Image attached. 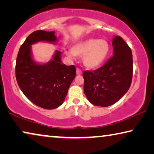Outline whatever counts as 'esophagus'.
<instances>
[{"instance_id":"34e87169","label":"esophagus","mask_w":154,"mask_h":154,"mask_svg":"<svg viewBox=\"0 0 154 154\" xmlns=\"http://www.w3.org/2000/svg\"><path fill=\"white\" fill-rule=\"evenodd\" d=\"M76 74H77L78 75H80V74H82V71H81V69H80L79 68H77V69H76Z\"/></svg>"}]
</instances>
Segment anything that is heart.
I'll return each mask as SVG.
<instances>
[{
  "mask_svg": "<svg viewBox=\"0 0 154 154\" xmlns=\"http://www.w3.org/2000/svg\"><path fill=\"white\" fill-rule=\"evenodd\" d=\"M110 52V45L104 39L89 38L79 42L72 47V51H65L69 58L82 57L85 67L95 69L102 65L106 59Z\"/></svg>",
  "mask_w": 154,
  "mask_h": 154,
  "instance_id": "heart-1",
  "label": "heart"
}]
</instances>
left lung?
<instances>
[{"instance_id": "obj_1", "label": "left lung", "mask_w": 154, "mask_h": 154, "mask_svg": "<svg viewBox=\"0 0 154 154\" xmlns=\"http://www.w3.org/2000/svg\"><path fill=\"white\" fill-rule=\"evenodd\" d=\"M112 44L113 57L99 69L83 72L85 94L97 106L114 104L126 94L132 82V50L119 36L114 37Z\"/></svg>"}]
</instances>
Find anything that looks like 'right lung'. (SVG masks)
<instances>
[{"label": "right lung", "instance_id": "right-lung-1", "mask_svg": "<svg viewBox=\"0 0 154 154\" xmlns=\"http://www.w3.org/2000/svg\"><path fill=\"white\" fill-rule=\"evenodd\" d=\"M54 31H36L20 48L16 64L17 85L28 99L45 109H54L63 104L75 76L74 65L62 63L61 52L56 50L52 59L39 64L32 57L31 46L39 42L55 44Z\"/></svg>", "mask_w": 154, "mask_h": 154}]
</instances>
